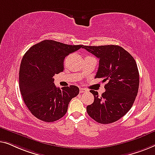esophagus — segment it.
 <instances>
[{"label":"esophagus","mask_w":155,"mask_h":155,"mask_svg":"<svg viewBox=\"0 0 155 155\" xmlns=\"http://www.w3.org/2000/svg\"><path fill=\"white\" fill-rule=\"evenodd\" d=\"M79 91H80V93H85V92H86V91H87L86 88H80V90H79Z\"/></svg>","instance_id":"obj_1"}]
</instances>
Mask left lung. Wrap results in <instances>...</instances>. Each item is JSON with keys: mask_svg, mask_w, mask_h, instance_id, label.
I'll return each mask as SVG.
<instances>
[{"mask_svg": "<svg viewBox=\"0 0 155 155\" xmlns=\"http://www.w3.org/2000/svg\"><path fill=\"white\" fill-rule=\"evenodd\" d=\"M82 48L100 60L95 78H102V83L107 82L101 96L97 91H90L94 102L87 106V113L100 124L117 121L130 110L138 94L139 72L136 61L119 45Z\"/></svg>", "mask_w": 155, "mask_h": 155, "instance_id": "obj_1", "label": "left lung"}]
</instances>
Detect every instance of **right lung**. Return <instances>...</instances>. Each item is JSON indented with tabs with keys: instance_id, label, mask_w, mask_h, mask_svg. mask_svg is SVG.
<instances>
[{
	"instance_id": "add662e5",
	"label": "right lung",
	"mask_w": 155,
	"mask_h": 155,
	"mask_svg": "<svg viewBox=\"0 0 155 155\" xmlns=\"http://www.w3.org/2000/svg\"><path fill=\"white\" fill-rule=\"evenodd\" d=\"M82 47L44 40L30 48L23 56L19 89L27 108L37 119L45 122L61 119L70 100L78 94L79 88L76 86L57 88L53 77L63 71L65 57Z\"/></svg>"
}]
</instances>
